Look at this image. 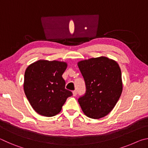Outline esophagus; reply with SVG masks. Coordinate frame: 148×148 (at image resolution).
<instances>
[{
	"label": "esophagus",
	"instance_id": "34e87169",
	"mask_svg": "<svg viewBox=\"0 0 148 148\" xmlns=\"http://www.w3.org/2000/svg\"><path fill=\"white\" fill-rule=\"evenodd\" d=\"M72 94H73V96H76L77 95V91H72Z\"/></svg>",
	"mask_w": 148,
	"mask_h": 148
}]
</instances>
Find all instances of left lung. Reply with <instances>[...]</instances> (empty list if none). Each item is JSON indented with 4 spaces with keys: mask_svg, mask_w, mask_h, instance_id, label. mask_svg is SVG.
Instances as JSON below:
<instances>
[{
    "mask_svg": "<svg viewBox=\"0 0 148 148\" xmlns=\"http://www.w3.org/2000/svg\"><path fill=\"white\" fill-rule=\"evenodd\" d=\"M77 66L86 83V91L78 99L84 114L100 119L112 111L123 90L121 71L114 60L106 57L79 61Z\"/></svg>",
    "mask_w": 148,
    "mask_h": 148,
    "instance_id": "obj_1",
    "label": "left lung"
}]
</instances>
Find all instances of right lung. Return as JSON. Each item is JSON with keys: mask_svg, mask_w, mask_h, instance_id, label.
Instances as JSON below:
<instances>
[{"mask_svg": "<svg viewBox=\"0 0 148 148\" xmlns=\"http://www.w3.org/2000/svg\"><path fill=\"white\" fill-rule=\"evenodd\" d=\"M65 62L39 60L27 67L23 88L34 111L41 116L58 114L72 92L65 89L62 75L66 69Z\"/></svg>", "mask_w": 148, "mask_h": 148, "instance_id": "add662e5", "label": "right lung"}]
</instances>
